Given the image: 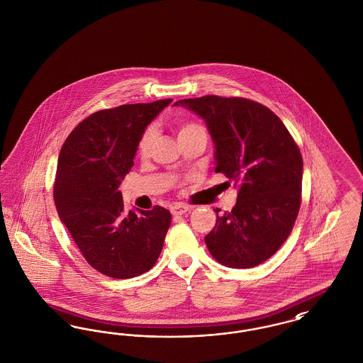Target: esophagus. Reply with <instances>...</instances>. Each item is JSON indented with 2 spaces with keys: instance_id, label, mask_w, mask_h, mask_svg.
Wrapping results in <instances>:
<instances>
[{
  "instance_id": "obj_1",
  "label": "esophagus",
  "mask_w": 363,
  "mask_h": 363,
  "mask_svg": "<svg viewBox=\"0 0 363 363\" xmlns=\"http://www.w3.org/2000/svg\"><path fill=\"white\" fill-rule=\"evenodd\" d=\"M190 208L188 206H184V204H175L174 207H172V213L174 216H181L184 213H186L189 211Z\"/></svg>"
}]
</instances>
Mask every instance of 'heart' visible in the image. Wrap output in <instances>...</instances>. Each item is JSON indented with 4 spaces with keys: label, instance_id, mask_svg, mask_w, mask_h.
I'll return each instance as SVG.
<instances>
[{
    "label": "heart",
    "instance_id": "1",
    "mask_svg": "<svg viewBox=\"0 0 363 363\" xmlns=\"http://www.w3.org/2000/svg\"><path fill=\"white\" fill-rule=\"evenodd\" d=\"M197 128H201L199 126L197 123H191V122H185L182 125H179V129H178V138L182 136V135H186L191 132L193 129H197ZM154 138H155V129L154 128H147L141 136L138 138V150L140 155L145 156L148 155L150 150H151V145L154 143Z\"/></svg>",
    "mask_w": 363,
    "mask_h": 363
}]
</instances>
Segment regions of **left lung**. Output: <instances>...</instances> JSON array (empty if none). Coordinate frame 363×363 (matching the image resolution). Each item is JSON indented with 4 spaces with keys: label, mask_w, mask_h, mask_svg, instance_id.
Returning <instances> with one entry per match:
<instances>
[{
    "label": "left lung",
    "mask_w": 363,
    "mask_h": 363,
    "mask_svg": "<svg viewBox=\"0 0 363 363\" xmlns=\"http://www.w3.org/2000/svg\"><path fill=\"white\" fill-rule=\"evenodd\" d=\"M179 104L207 123L215 173L240 186L237 204L218 215L206 235L208 250L225 267L253 268L274 256L293 230L303 172L299 148L277 114L257 102L206 95L174 106Z\"/></svg>",
    "instance_id": "left-lung-1"
}]
</instances>
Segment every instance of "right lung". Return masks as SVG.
<instances>
[{
	"label": "right lung",
	"instance_id": "add662e5",
	"mask_svg": "<svg viewBox=\"0 0 363 363\" xmlns=\"http://www.w3.org/2000/svg\"><path fill=\"white\" fill-rule=\"evenodd\" d=\"M172 99L96 111L65 140L57 163L54 203L86 262L113 279L150 271L172 223L170 211H123L118 186L130 172L138 138Z\"/></svg>",
	"mask_w": 363,
	"mask_h": 363
}]
</instances>
